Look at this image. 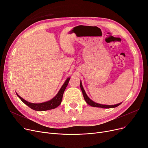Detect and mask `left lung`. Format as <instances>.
<instances>
[{"label": "left lung", "mask_w": 148, "mask_h": 148, "mask_svg": "<svg viewBox=\"0 0 148 148\" xmlns=\"http://www.w3.org/2000/svg\"><path fill=\"white\" fill-rule=\"evenodd\" d=\"M80 87L81 89L82 90V92L84 96V99H85L86 102L91 107H100V108H115L117 106H119V105H121L122 103H118L116 105H102V104H99V103H96L95 102H93V101H91L90 98L87 96V94L85 92V90H84L82 86V82H80Z\"/></svg>", "instance_id": "left-lung-1"}]
</instances>
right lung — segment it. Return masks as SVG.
<instances>
[{
  "label": "right lung",
  "mask_w": 148,
  "mask_h": 148,
  "mask_svg": "<svg viewBox=\"0 0 148 148\" xmlns=\"http://www.w3.org/2000/svg\"><path fill=\"white\" fill-rule=\"evenodd\" d=\"M69 80H70L69 78L67 79V80L65 81L64 84H63L61 89L58 91L57 95H56L52 99H51V101H49L47 102H46L40 103H30L29 102L25 101V99H23V98L21 97L18 94H17V93L16 94L18 96V97L21 99V101H22L23 103H25L26 105H27L29 108H31V109H32L34 110L43 111H46V110H49L54 109L55 108H57L60 105V103L62 101L63 93H64L65 89L68 85Z\"/></svg>",
  "instance_id": "right-lung-1"
}]
</instances>
